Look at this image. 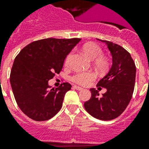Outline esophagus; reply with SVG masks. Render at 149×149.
I'll list each match as a JSON object with an SVG mask.
<instances>
[{
	"label": "esophagus",
	"mask_w": 149,
	"mask_h": 149,
	"mask_svg": "<svg viewBox=\"0 0 149 149\" xmlns=\"http://www.w3.org/2000/svg\"><path fill=\"white\" fill-rule=\"evenodd\" d=\"M73 88H74L75 89H77V90H83V88H82V87L77 86H74Z\"/></svg>",
	"instance_id": "esophagus-1"
}]
</instances>
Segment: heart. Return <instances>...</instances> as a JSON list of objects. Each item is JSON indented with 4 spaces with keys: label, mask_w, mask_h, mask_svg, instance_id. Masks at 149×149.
<instances>
[{
    "label": "heart",
    "mask_w": 149,
    "mask_h": 149,
    "mask_svg": "<svg viewBox=\"0 0 149 149\" xmlns=\"http://www.w3.org/2000/svg\"><path fill=\"white\" fill-rule=\"evenodd\" d=\"M83 54L90 60H93L94 65L100 70H105L109 66V60L108 57L102 55V49L100 46L95 43H88L83 46L82 48ZM71 54H69L66 58L65 64L68 65L69 60L70 58ZM95 74L93 72H77L71 77V80L78 85L86 86L89 85L93 80H95Z\"/></svg>",
    "instance_id": "1"
}]
</instances>
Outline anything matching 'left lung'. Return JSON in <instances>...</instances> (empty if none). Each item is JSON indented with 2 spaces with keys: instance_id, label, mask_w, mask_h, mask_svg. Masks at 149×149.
Here are the masks:
<instances>
[{
  "instance_id": "obj_1",
  "label": "left lung",
  "mask_w": 149,
  "mask_h": 149,
  "mask_svg": "<svg viewBox=\"0 0 149 149\" xmlns=\"http://www.w3.org/2000/svg\"><path fill=\"white\" fill-rule=\"evenodd\" d=\"M102 41L112 54V66L96 86L106 88L107 91L100 96L98 90L90 89L91 98L84 102V108L94 118L108 121L119 116L129 105L135 87L136 67L126 49L112 42Z\"/></svg>"
}]
</instances>
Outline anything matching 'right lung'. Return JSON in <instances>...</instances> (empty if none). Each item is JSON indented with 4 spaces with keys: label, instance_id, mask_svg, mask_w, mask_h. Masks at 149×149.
Returning <instances> with one entry per match:
<instances>
[{
    "label": "right lung",
    "instance_id": "add662e5",
    "mask_svg": "<svg viewBox=\"0 0 149 149\" xmlns=\"http://www.w3.org/2000/svg\"><path fill=\"white\" fill-rule=\"evenodd\" d=\"M79 38H47L21 49L12 66L10 81L16 102L26 116L37 122L53 118L63 106L69 83L49 89L48 81L60 73L66 56Z\"/></svg>",
    "mask_w": 149,
    "mask_h": 149
}]
</instances>
